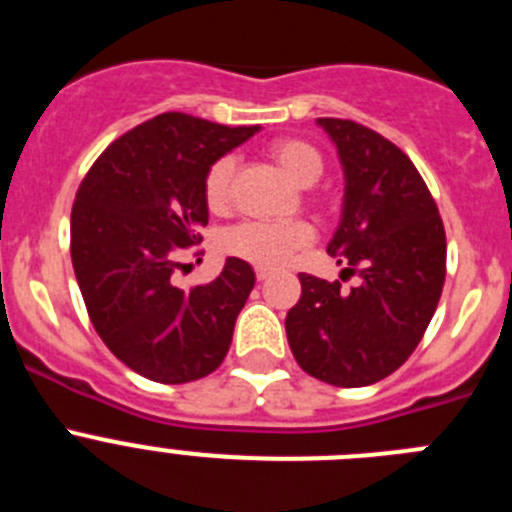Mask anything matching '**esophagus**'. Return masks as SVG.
<instances>
[{
  "label": "esophagus",
  "instance_id": "34e87169",
  "mask_svg": "<svg viewBox=\"0 0 512 512\" xmlns=\"http://www.w3.org/2000/svg\"><path fill=\"white\" fill-rule=\"evenodd\" d=\"M256 279H259V282H266V279H269V271L256 269Z\"/></svg>",
  "mask_w": 512,
  "mask_h": 512
}]
</instances>
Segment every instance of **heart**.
<instances>
[{
	"mask_svg": "<svg viewBox=\"0 0 512 512\" xmlns=\"http://www.w3.org/2000/svg\"><path fill=\"white\" fill-rule=\"evenodd\" d=\"M269 158L284 174L300 187H310L323 174V153L300 138H279L269 146ZM233 171L235 161L230 156L215 158L202 179V197L210 212H228L233 202ZM315 233L305 220H287V223H261L246 220L225 230L220 238V251L248 261L259 269H279L287 264L297 251L310 246Z\"/></svg>",
	"mask_w": 512,
	"mask_h": 512,
	"instance_id": "obj_1",
	"label": "heart"
}]
</instances>
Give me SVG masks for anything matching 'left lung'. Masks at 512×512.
<instances>
[{
  "label": "left lung",
  "mask_w": 512,
  "mask_h": 512,
  "mask_svg": "<svg viewBox=\"0 0 512 512\" xmlns=\"http://www.w3.org/2000/svg\"><path fill=\"white\" fill-rule=\"evenodd\" d=\"M346 174L343 212L328 253L359 277L300 274L287 338L310 377L366 387L400 369L423 338L446 279V230L423 176L384 135L354 120L318 117Z\"/></svg>",
  "instance_id": "left-lung-1"
}]
</instances>
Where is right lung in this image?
<instances>
[{"label":"right lung","instance_id":"1","mask_svg":"<svg viewBox=\"0 0 512 512\" xmlns=\"http://www.w3.org/2000/svg\"><path fill=\"white\" fill-rule=\"evenodd\" d=\"M259 133L164 112L104 148L71 210V261L94 330L140 377L184 384L212 374L233 341L256 274L241 259L189 292L176 256L202 241V179L215 158Z\"/></svg>","mask_w":512,"mask_h":512}]
</instances>
